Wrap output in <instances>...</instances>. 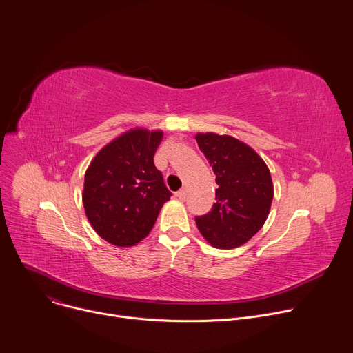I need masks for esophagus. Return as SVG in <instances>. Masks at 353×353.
I'll return each mask as SVG.
<instances>
[{
    "label": "esophagus",
    "mask_w": 353,
    "mask_h": 353,
    "mask_svg": "<svg viewBox=\"0 0 353 353\" xmlns=\"http://www.w3.org/2000/svg\"><path fill=\"white\" fill-rule=\"evenodd\" d=\"M176 196L181 200V201H184L185 200V197H187V190L185 188H181V190H179L177 193H176Z\"/></svg>",
    "instance_id": "34e87169"
}]
</instances>
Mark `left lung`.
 <instances>
[{"label":"left lung","mask_w":353,"mask_h":353,"mask_svg":"<svg viewBox=\"0 0 353 353\" xmlns=\"http://www.w3.org/2000/svg\"><path fill=\"white\" fill-rule=\"evenodd\" d=\"M200 150L212 166L218 188L212 210L196 218L201 235L218 249L246 243L268 219L273 183L263 159L230 135H196Z\"/></svg>","instance_id":"8db88e82"}]
</instances>
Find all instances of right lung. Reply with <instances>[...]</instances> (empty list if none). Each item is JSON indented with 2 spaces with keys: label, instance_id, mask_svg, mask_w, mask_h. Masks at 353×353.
I'll use <instances>...</instances> for the list:
<instances>
[{
  "label": "right lung",
  "instance_id": "obj_1",
  "mask_svg": "<svg viewBox=\"0 0 353 353\" xmlns=\"http://www.w3.org/2000/svg\"><path fill=\"white\" fill-rule=\"evenodd\" d=\"M162 131L134 128L94 156L84 176L83 205L88 222L103 239L130 248L152 231L172 193L153 156Z\"/></svg>",
  "mask_w": 353,
  "mask_h": 353
}]
</instances>
